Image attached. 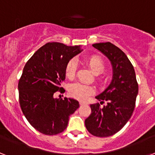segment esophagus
I'll return each mask as SVG.
<instances>
[{
  "label": "esophagus",
  "mask_w": 155,
  "mask_h": 155,
  "mask_svg": "<svg viewBox=\"0 0 155 155\" xmlns=\"http://www.w3.org/2000/svg\"><path fill=\"white\" fill-rule=\"evenodd\" d=\"M79 103H80L81 105H85V104H87V102H84V101H80V102H79Z\"/></svg>",
  "instance_id": "esophagus-1"
}]
</instances>
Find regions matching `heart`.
Listing matches in <instances>:
<instances>
[{"label": "heart", "mask_w": 155, "mask_h": 155, "mask_svg": "<svg viewBox=\"0 0 155 155\" xmlns=\"http://www.w3.org/2000/svg\"><path fill=\"white\" fill-rule=\"evenodd\" d=\"M84 62L88 66L94 74H96V81L100 84H105V78L104 77L100 76L105 69V64L99 56L91 55L84 59ZM77 64L74 60H71L66 64L65 75L69 79H73L76 75ZM68 93L72 98L77 99H86L88 96L94 93V88L91 86L81 83H74L69 86Z\"/></svg>", "instance_id": "1"}]
</instances>
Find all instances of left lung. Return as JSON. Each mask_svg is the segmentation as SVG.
I'll list each match as a JSON object with an SVG mask.
<instances>
[{
  "label": "left lung",
  "instance_id": "8db88e82",
  "mask_svg": "<svg viewBox=\"0 0 155 155\" xmlns=\"http://www.w3.org/2000/svg\"><path fill=\"white\" fill-rule=\"evenodd\" d=\"M105 55L113 65V81L109 87L95 98L99 103L90 105L91 113L85 120V127L91 134L98 137L114 135L126 125L135 108L138 84L132 64L125 53L111 42L93 44Z\"/></svg>",
  "mask_w": 155,
  "mask_h": 155
}]
</instances>
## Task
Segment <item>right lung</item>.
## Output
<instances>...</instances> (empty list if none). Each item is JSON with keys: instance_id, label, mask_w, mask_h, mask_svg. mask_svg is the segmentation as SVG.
<instances>
[{"instance_id": "add662e5", "label": "right lung", "mask_w": 155, "mask_h": 155, "mask_svg": "<svg viewBox=\"0 0 155 155\" xmlns=\"http://www.w3.org/2000/svg\"><path fill=\"white\" fill-rule=\"evenodd\" d=\"M82 50L61 42H48L27 61L19 79V104L25 118L34 128L46 135H56L67 128L69 116L79 107L73 98H54L64 92L68 61Z\"/></svg>"}]
</instances>
